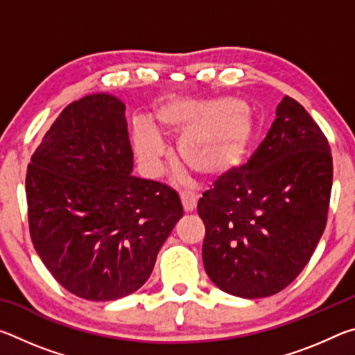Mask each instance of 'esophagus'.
<instances>
[{
	"label": "esophagus",
	"instance_id": "1",
	"mask_svg": "<svg viewBox=\"0 0 355 355\" xmlns=\"http://www.w3.org/2000/svg\"><path fill=\"white\" fill-rule=\"evenodd\" d=\"M182 205L186 213H192L197 207V196L191 194V192H183L182 196Z\"/></svg>",
	"mask_w": 355,
	"mask_h": 355
}]
</instances>
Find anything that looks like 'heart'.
Listing matches in <instances>:
<instances>
[{"label":"heart","instance_id":"1","mask_svg":"<svg viewBox=\"0 0 355 355\" xmlns=\"http://www.w3.org/2000/svg\"><path fill=\"white\" fill-rule=\"evenodd\" d=\"M148 123L133 125L137 158L153 173L164 156L161 137L177 136V158L207 182L232 175L248 155L258 131L252 107L232 97H167L156 103Z\"/></svg>","mask_w":355,"mask_h":355}]
</instances>
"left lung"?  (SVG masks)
<instances>
[{
  "mask_svg": "<svg viewBox=\"0 0 355 355\" xmlns=\"http://www.w3.org/2000/svg\"><path fill=\"white\" fill-rule=\"evenodd\" d=\"M332 175L326 136L302 105L284 97L249 163L218 180L197 205L213 284L244 299L290 285L326 228Z\"/></svg>",
  "mask_w": 355,
  "mask_h": 355,
  "instance_id": "8db88e82",
  "label": "left lung"
}]
</instances>
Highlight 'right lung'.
<instances>
[{
  "instance_id": "obj_1",
  "label": "right lung",
  "mask_w": 355,
  "mask_h": 355,
  "mask_svg": "<svg viewBox=\"0 0 355 355\" xmlns=\"http://www.w3.org/2000/svg\"><path fill=\"white\" fill-rule=\"evenodd\" d=\"M125 110L105 92L70 103L26 172L35 252L65 290L95 302L139 290L183 216L175 191L131 173Z\"/></svg>"
}]
</instances>
